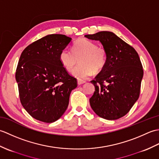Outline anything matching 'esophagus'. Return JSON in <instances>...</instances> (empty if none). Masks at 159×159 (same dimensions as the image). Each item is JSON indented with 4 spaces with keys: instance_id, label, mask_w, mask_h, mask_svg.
<instances>
[{
    "instance_id": "1",
    "label": "esophagus",
    "mask_w": 159,
    "mask_h": 159,
    "mask_svg": "<svg viewBox=\"0 0 159 159\" xmlns=\"http://www.w3.org/2000/svg\"><path fill=\"white\" fill-rule=\"evenodd\" d=\"M86 83L85 80H78V85H82V84H84Z\"/></svg>"
}]
</instances>
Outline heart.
Listing matches in <instances>:
<instances>
[{"mask_svg": "<svg viewBox=\"0 0 159 159\" xmlns=\"http://www.w3.org/2000/svg\"><path fill=\"white\" fill-rule=\"evenodd\" d=\"M79 60L80 65L74 70L73 76L79 79L91 76L93 71L102 70L107 63V52L97 43L87 39H79L74 43L72 50L63 48L60 52L59 59L67 71H72Z\"/></svg>", "mask_w": 159, "mask_h": 159, "instance_id": "1", "label": "heart"}]
</instances>
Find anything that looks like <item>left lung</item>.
I'll list each match as a JSON object with an SVG mask.
<instances>
[{
	"label": "left lung",
	"instance_id": "obj_1",
	"mask_svg": "<svg viewBox=\"0 0 159 159\" xmlns=\"http://www.w3.org/2000/svg\"><path fill=\"white\" fill-rule=\"evenodd\" d=\"M85 37L98 40L107 52L105 66L91 80L95 86L89 99L91 107L104 119H119L129 112L139 97L143 70L139 55L112 32L100 31Z\"/></svg>",
	"mask_w": 159,
	"mask_h": 159
}]
</instances>
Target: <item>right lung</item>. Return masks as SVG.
I'll list each match as a JSON object with an SVG mask.
<instances>
[{
	"label": "right lung",
	"instance_id": "obj_1",
	"mask_svg": "<svg viewBox=\"0 0 159 159\" xmlns=\"http://www.w3.org/2000/svg\"><path fill=\"white\" fill-rule=\"evenodd\" d=\"M61 34L48 35L23 50L16 72L20 100L30 116L52 123L66 111L70 95L77 87L60 62L61 50L71 41Z\"/></svg>",
	"mask_w": 159,
	"mask_h": 159
}]
</instances>
